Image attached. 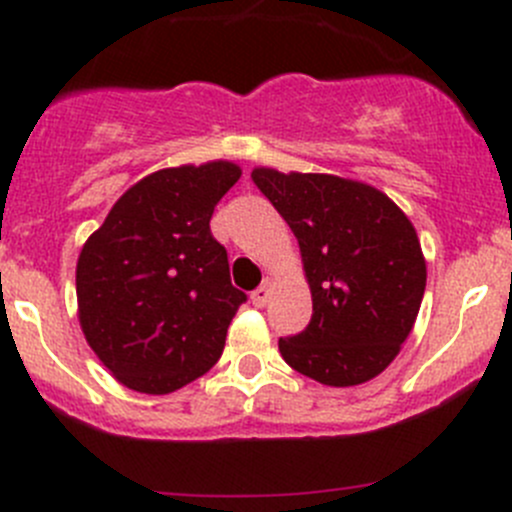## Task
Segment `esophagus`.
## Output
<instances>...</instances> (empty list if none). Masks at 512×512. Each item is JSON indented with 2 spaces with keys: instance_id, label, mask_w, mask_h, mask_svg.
I'll return each mask as SVG.
<instances>
[{
  "instance_id": "1",
  "label": "esophagus",
  "mask_w": 512,
  "mask_h": 512,
  "mask_svg": "<svg viewBox=\"0 0 512 512\" xmlns=\"http://www.w3.org/2000/svg\"><path fill=\"white\" fill-rule=\"evenodd\" d=\"M267 302H270V282H265V285H260L252 292V304L255 307H265Z\"/></svg>"
}]
</instances>
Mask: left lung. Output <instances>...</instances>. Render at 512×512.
I'll return each instance as SVG.
<instances>
[{
    "label": "left lung",
    "instance_id": "left-lung-1",
    "mask_svg": "<svg viewBox=\"0 0 512 512\" xmlns=\"http://www.w3.org/2000/svg\"><path fill=\"white\" fill-rule=\"evenodd\" d=\"M252 180L292 227L312 319L280 339L282 359L327 386L379 376L411 334L426 289L414 225L381 190L327 173L255 168Z\"/></svg>",
    "mask_w": 512,
    "mask_h": 512
}]
</instances>
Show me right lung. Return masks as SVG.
Returning <instances> with one entry per match:
<instances>
[{
	"instance_id": "1",
	"label": "right lung",
	"mask_w": 512,
	"mask_h": 512,
	"mask_svg": "<svg viewBox=\"0 0 512 512\" xmlns=\"http://www.w3.org/2000/svg\"><path fill=\"white\" fill-rule=\"evenodd\" d=\"M240 175L227 160L146 175L86 240L76 265L81 329L128 389L170 394L223 354L247 294L232 287L210 218Z\"/></svg>"
}]
</instances>
